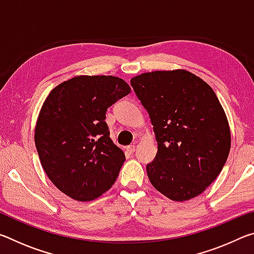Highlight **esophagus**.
Segmentation results:
<instances>
[{
  "instance_id": "1",
  "label": "esophagus",
  "mask_w": 254,
  "mask_h": 254,
  "mask_svg": "<svg viewBox=\"0 0 254 254\" xmlns=\"http://www.w3.org/2000/svg\"><path fill=\"white\" fill-rule=\"evenodd\" d=\"M127 151L130 152V153H133V152L135 151V145H134V144H131V145H128V147L127 148Z\"/></svg>"
}]
</instances>
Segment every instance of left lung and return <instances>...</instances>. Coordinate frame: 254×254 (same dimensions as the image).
I'll return each instance as SVG.
<instances>
[{"label":"left lung","mask_w":254,"mask_h":254,"mask_svg":"<svg viewBox=\"0 0 254 254\" xmlns=\"http://www.w3.org/2000/svg\"><path fill=\"white\" fill-rule=\"evenodd\" d=\"M149 113L158 152L147 165L152 186L171 200L201 194L224 167L229 122L212 87L187 70H157L131 79Z\"/></svg>","instance_id":"left-lung-1"}]
</instances>
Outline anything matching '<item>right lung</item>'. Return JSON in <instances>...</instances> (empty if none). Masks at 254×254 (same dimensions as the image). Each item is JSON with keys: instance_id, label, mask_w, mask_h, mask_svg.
<instances>
[{"instance_id": "obj_1", "label": "right lung", "mask_w": 254, "mask_h": 254, "mask_svg": "<svg viewBox=\"0 0 254 254\" xmlns=\"http://www.w3.org/2000/svg\"><path fill=\"white\" fill-rule=\"evenodd\" d=\"M131 92L114 76H77L50 92L34 142L45 173L70 198L89 201L109 190L126 161L113 143L106 111Z\"/></svg>"}]
</instances>
